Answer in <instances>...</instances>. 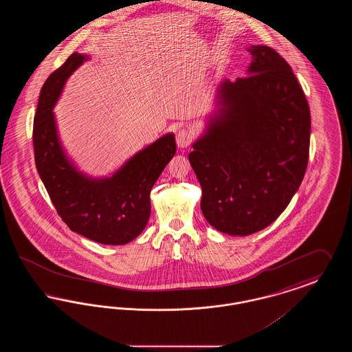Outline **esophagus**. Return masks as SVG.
I'll use <instances>...</instances> for the list:
<instances>
[{"instance_id":"1","label":"esophagus","mask_w":352,"mask_h":352,"mask_svg":"<svg viewBox=\"0 0 352 352\" xmlns=\"http://www.w3.org/2000/svg\"><path fill=\"white\" fill-rule=\"evenodd\" d=\"M175 141H177V145L178 148H187L191 141H192V134L190 131H187L186 128H181L177 134H175Z\"/></svg>"}]
</instances>
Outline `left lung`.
Listing matches in <instances>:
<instances>
[{
	"label": "left lung",
	"instance_id": "8db88e82",
	"mask_svg": "<svg viewBox=\"0 0 352 352\" xmlns=\"http://www.w3.org/2000/svg\"><path fill=\"white\" fill-rule=\"evenodd\" d=\"M248 51V76L219 84L217 111L188 154L204 218L232 236L258 232L281 215L310 146V109L292 67L268 46Z\"/></svg>",
	"mask_w": 352,
	"mask_h": 352
}]
</instances>
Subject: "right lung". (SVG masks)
Listing matches in <instances>:
<instances>
[{"label": "right lung", "mask_w": 352, "mask_h": 352, "mask_svg": "<svg viewBox=\"0 0 352 352\" xmlns=\"http://www.w3.org/2000/svg\"><path fill=\"white\" fill-rule=\"evenodd\" d=\"M88 59L74 52L43 84L34 118L35 165L56 212L71 231L100 244L122 245L148 224L151 187L175 154V137H160L111 177L94 178L79 171L63 149L52 109L71 74Z\"/></svg>", "instance_id": "1"}]
</instances>
